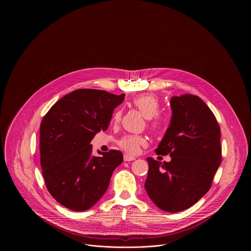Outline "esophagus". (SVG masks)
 I'll use <instances>...</instances> for the list:
<instances>
[{
  "label": "esophagus",
  "mask_w": 251,
  "mask_h": 251,
  "mask_svg": "<svg viewBox=\"0 0 251 251\" xmlns=\"http://www.w3.org/2000/svg\"><path fill=\"white\" fill-rule=\"evenodd\" d=\"M134 159H135L134 156L129 155V154H127V153H126V154L124 155V160H125V161H132V160H134Z\"/></svg>",
  "instance_id": "esophagus-1"
}]
</instances>
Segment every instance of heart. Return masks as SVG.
Listing matches in <instances>:
<instances>
[{
    "label": "heart",
    "instance_id": "heart-1",
    "mask_svg": "<svg viewBox=\"0 0 251 251\" xmlns=\"http://www.w3.org/2000/svg\"><path fill=\"white\" fill-rule=\"evenodd\" d=\"M131 104L136 108L146 119H148V126L153 132H158L163 128L164 120L159 116L160 101L158 97L153 94H142L131 100ZM122 117L121 109H116L112 121L119 123ZM119 146L128 153H136L140 147L146 144V139L138 135H125L119 140Z\"/></svg>",
    "mask_w": 251,
    "mask_h": 251
}]
</instances>
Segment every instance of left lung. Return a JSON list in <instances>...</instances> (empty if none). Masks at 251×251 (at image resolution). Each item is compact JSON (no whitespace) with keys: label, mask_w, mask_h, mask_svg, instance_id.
Masks as SVG:
<instances>
[{"label":"left lung","mask_w":251,"mask_h":251,"mask_svg":"<svg viewBox=\"0 0 251 251\" xmlns=\"http://www.w3.org/2000/svg\"><path fill=\"white\" fill-rule=\"evenodd\" d=\"M171 108V124L155 150L157 154H170L171 161L147 158L145 188L159 209L178 213L194 205L212 186L221 162L220 127L197 96L173 97Z\"/></svg>","instance_id":"1"}]
</instances>
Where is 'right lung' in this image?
Instances as JSON below:
<instances>
[{
  "mask_svg": "<svg viewBox=\"0 0 251 251\" xmlns=\"http://www.w3.org/2000/svg\"><path fill=\"white\" fill-rule=\"evenodd\" d=\"M125 94L79 89L58 100L40 124V165L49 193L74 212L92 208L105 193L113 171L123 162L118 150L92 155L90 142L106 130Z\"/></svg>",
  "mask_w": 251,
  "mask_h": 251,
  "instance_id": "1",
  "label": "right lung"
}]
</instances>
